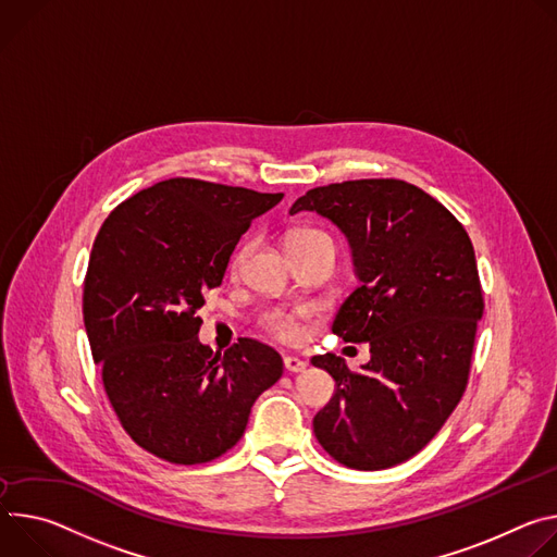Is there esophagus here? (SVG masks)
I'll list each match as a JSON object with an SVG mask.
<instances>
[{
	"instance_id": "obj_1",
	"label": "esophagus",
	"mask_w": 557,
	"mask_h": 557,
	"mask_svg": "<svg viewBox=\"0 0 557 557\" xmlns=\"http://www.w3.org/2000/svg\"><path fill=\"white\" fill-rule=\"evenodd\" d=\"M285 369L287 372H292V374H298V372H305L307 369V362L302 360V358H298V356H285Z\"/></svg>"
}]
</instances>
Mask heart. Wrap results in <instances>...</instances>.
Returning a JSON list of instances; mask_svg holds the SVG:
<instances>
[{
	"instance_id": "1",
	"label": "heart",
	"mask_w": 557,
	"mask_h": 557,
	"mask_svg": "<svg viewBox=\"0 0 557 557\" xmlns=\"http://www.w3.org/2000/svg\"><path fill=\"white\" fill-rule=\"evenodd\" d=\"M330 245L334 247V240L330 238V234L321 232V230H314V227H302V230H296L287 236V250H298V247H307V245ZM245 257H247V245L238 247L236 255L232 257V272H238L245 263ZM261 325L263 330H268L270 334H274L276 338L281 341H294L298 334H300V312H287V310H268L263 317H261Z\"/></svg>"
}]
</instances>
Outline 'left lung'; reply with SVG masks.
Instances as JSON below:
<instances>
[{"label":"left lung","instance_id":"1","mask_svg":"<svg viewBox=\"0 0 557 557\" xmlns=\"http://www.w3.org/2000/svg\"><path fill=\"white\" fill-rule=\"evenodd\" d=\"M300 210L349 238L360 285L332 332L372 354L362 372L336 354L312 358L336 381L314 418L317 441L349 469H389L438 434L467 389L484 312L471 238L441 201L400 178L321 185L289 214Z\"/></svg>","mask_w":557,"mask_h":557}]
</instances>
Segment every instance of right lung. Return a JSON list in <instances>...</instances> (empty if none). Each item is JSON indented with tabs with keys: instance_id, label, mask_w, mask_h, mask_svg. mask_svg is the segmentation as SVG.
I'll return each instance as SVG.
<instances>
[{
	"instance_id": "obj_1",
	"label": "right lung",
	"mask_w": 557,
	"mask_h": 557,
	"mask_svg": "<svg viewBox=\"0 0 557 557\" xmlns=\"http://www.w3.org/2000/svg\"><path fill=\"white\" fill-rule=\"evenodd\" d=\"M283 193L201 178L159 181L103 221L84 278V325L123 431L172 465L232 449L255 400L283 376L276 349L238 338L201 345L199 310L238 238Z\"/></svg>"
}]
</instances>
